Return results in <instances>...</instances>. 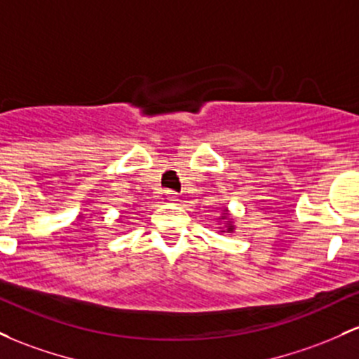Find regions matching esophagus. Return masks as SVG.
<instances>
[{
  "mask_svg": "<svg viewBox=\"0 0 359 359\" xmlns=\"http://www.w3.org/2000/svg\"><path fill=\"white\" fill-rule=\"evenodd\" d=\"M167 199L170 201V203H175V201H179V196H177V192L167 191Z\"/></svg>",
  "mask_w": 359,
  "mask_h": 359,
  "instance_id": "obj_1",
  "label": "esophagus"
}]
</instances>
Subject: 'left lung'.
Segmentation results:
<instances>
[{
  "label": "left lung",
  "instance_id": "1",
  "mask_svg": "<svg viewBox=\"0 0 359 359\" xmlns=\"http://www.w3.org/2000/svg\"><path fill=\"white\" fill-rule=\"evenodd\" d=\"M219 222H224L222 231H226V233H233L235 224H233V219L230 218V212H228V210H224L223 215L219 216Z\"/></svg>",
  "mask_w": 359,
  "mask_h": 359
}]
</instances>
